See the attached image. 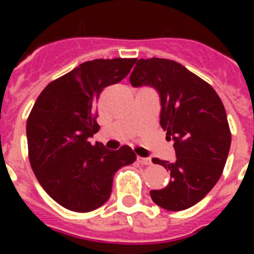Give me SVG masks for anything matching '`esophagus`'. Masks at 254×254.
Here are the masks:
<instances>
[{
  "mask_svg": "<svg viewBox=\"0 0 254 254\" xmlns=\"http://www.w3.org/2000/svg\"><path fill=\"white\" fill-rule=\"evenodd\" d=\"M137 161H138V163H141V165H150L151 163L150 158H142V157H137Z\"/></svg>",
  "mask_w": 254,
  "mask_h": 254,
  "instance_id": "esophagus-1",
  "label": "esophagus"
}]
</instances>
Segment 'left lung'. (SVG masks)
<instances>
[{"label":"left lung","instance_id":"8db88e82","mask_svg":"<svg viewBox=\"0 0 254 254\" xmlns=\"http://www.w3.org/2000/svg\"><path fill=\"white\" fill-rule=\"evenodd\" d=\"M133 87L149 85L161 100V127L174 141V162L153 158L170 171L162 190H151L155 204L182 211L200 201L221 177L231 147V130L220 97L208 83L170 59H139Z\"/></svg>","mask_w":254,"mask_h":254}]
</instances>
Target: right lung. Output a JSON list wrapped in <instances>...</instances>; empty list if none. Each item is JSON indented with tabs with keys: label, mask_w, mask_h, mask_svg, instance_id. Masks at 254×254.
<instances>
[{
	"label": "right lung",
	"mask_w": 254,
	"mask_h": 254,
	"mask_svg": "<svg viewBox=\"0 0 254 254\" xmlns=\"http://www.w3.org/2000/svg\"><path fill=\"white\" fill-rule=\"evenodd\" d=\"M135 59H95L51 81L30 112L26 134L38 182L62 207L89 212L109 199L116 171L135 161L124 145L108 150L89 138L99 131L97 100L130 72Z\"/></svg>",
	"instance_id": "add662e5"
}]
</instances>
